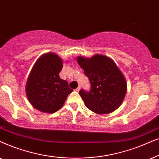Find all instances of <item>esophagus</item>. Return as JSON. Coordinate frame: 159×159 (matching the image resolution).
Listing matches in <instances>:
<instances>
[{
  "label": "esophagus",
  "mask_w": 159,
  "mask_h": 159,
  "mask_svg": "<svg viewBox=\"0 0 159 159\" xmlns=\"http://www.w3.org/2000/svg\"><path fill=\"white\" fill-rule=\"evenodd\" d=\"M80 89H81V87H80V86H78V87L77 88V89H75V92H78L80 91Z\"/></svg>",
  "instance_id": "34e87169"
}]
</instances>
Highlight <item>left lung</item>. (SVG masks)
Wrapping results in <instances>:
<instances>
[{
    "label": "left lung",
    "instance_id": "1",
    "mask_svg": "<svg viewBox=\"0 0 159 159\" xmlns=\"http://www.w3.org/2000/svg\"><path fill=\"white\" fill-rule=\"evenodd\" d=\"M77 62L91 84L89 92H79L86 107L97 114L111 113L118 109L125 97L127 84L115 62L102 54L91 58L79 56Z\"/></svg>",
    "mask_w": 159,
    "mask_h": 159
}]
</instances>
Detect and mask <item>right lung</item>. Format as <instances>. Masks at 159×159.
Segmentation results:
<instances>
[{
  "label": "right lung",
  "mask_w": 159,
  "mask_h": 159,
  "mask_svg": "<svg viewBox=\"0 0 159 159\" xmlns=\"http://www.w3.org/2000/svg\"><path fill=\"white\" fill-rule=\"evenodd\" d=\"M63 61L57 54L50 52L40 57L34 64L25 91L30 104L43 113H55L63 106L73 89L60 77Z\"/></svg>",
  "instance_id": "1"
}]
</instances>
